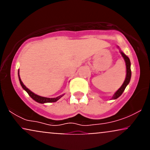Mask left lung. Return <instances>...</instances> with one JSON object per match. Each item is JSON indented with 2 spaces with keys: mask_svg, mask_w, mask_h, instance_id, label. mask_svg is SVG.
<instances>
[{
  "mask_svg": "<svg viewBox=\"0 0 150 150\" xmlns=\"http://www.w3.org/2000/svg\"><path fill=\"white\" fill-rule=\"evenodd\" d=\"M120 54L122 55L123 58H124L125 65H126V77H125L124 82L123 83L121 87H120L118 90L115 92V94H113V96L111 98V99H116L117 98H118L123 94V92H124L125 87H127V85H128L129 82H130V78H131V70H130V59L126 55L124 54V53H123L122 51H120Z\"/></svg>",
  "mask_w": 150,
  "mask_h": 150,
  "instance_id": "obj_1",
  "label": "left lung"
}]
</instances>
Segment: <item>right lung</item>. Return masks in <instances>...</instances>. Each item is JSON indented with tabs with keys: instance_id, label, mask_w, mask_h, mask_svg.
<instances>
[{
	"instance_id": "add662e5",
	"label": "right lung",
	"mask_w": 150,
	"mask_h": 150,
	"mask_svg": "<svg viewBox=\"0 0 150 150\" xmlns=\"http://www.w3.org/2000/svg\"><path fill=\"white\" fill-rule=\"evenodd\" d=\"M18 77H19V80H20V85H21L22 88H23L26 91V92L28 93L29 95H30L34 101H36L38 103H40V104H44V103L56 102V101H57L58 99H61V98L63 97V95H64V94H62V95L59 96V97H56V98H47V97H41V96H39V95H37V94H34V92H32V91H30L28 88H27V87L24 85L23 82H22L21 79H20V75H19V70H18Z\"/></svg>"
}]
</instances>
